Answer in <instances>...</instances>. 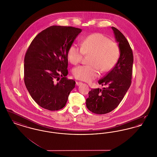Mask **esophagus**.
<instances>
[{
	"label": "esophagus",
	"mask_w": 157,
	"mask_h": 157,
	"mask_svg": "<svg viewBox=\"0 0 157 157\" xmlns=\"http://www.w3.org/2000/svg\"><path fill=\"white\" fill-rule=\"evenodd\" d=\"M81 84H82V82H76V86H79V85H81Z\"/></svg>",
	"instance_id": "1"
}]
</instances>
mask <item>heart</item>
Listing matches in <instances>:
<instances>
[{
  "mask_svg": "<svg viewBox=\"0 0 157 157\" xmlns=\"http://www.w3.org/2000/svg\"><path fill=\"white\" fill-rule=\"evenodd\" d=\"M91 55L90 64L75 67L73 75L75 78L90 82L99 75V69L106 72L115 66L119 58V48L109 38L101 33H94L84 38L81 48L75 44L71 45L67 51L69 60L74 65L79 63L83 55Z\"/></svg>",
  "mask_w": 157,
  "mask_h": 157,
  "instance_id": "obj_1",
  "label": "heart"
}]
</instances>
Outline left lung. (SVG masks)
I'll return each mask as SVG.
<instances>
[{
  "instance_id": "left-lung-1",
  "label": "left lung",
  "mask_w": 157,
  "mask_h": 157,
  "mask_svg": "<svg viewBox=\"0 0 157 157\" xmlns=\"http://www.w3.org/2000/svg\"><path fill=\"white\" fill-rule=\"evenodd\" d=\"M118 44L120 56L112 70L98 81L99 84L106 86L102 90H90L86 100L87 108L94 113L105 114L115 109L124 97L131 84L134 62L131 48L124 35L116 28L111 27Z\"/></svg>"
}]
</instances>
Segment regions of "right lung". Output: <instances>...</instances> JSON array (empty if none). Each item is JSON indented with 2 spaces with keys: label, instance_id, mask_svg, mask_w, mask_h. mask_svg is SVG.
<instances>
[{
  "label": "right lung",
  "instance_id": "add662e5",
  "mask_svg": "<svg viewBox=\"0 0 157 157\" xmlns=\"http://www.w3.org/2000/svg\"><path fill=\"white\" fill-rule=\"evenodd\" d=\"M81 32V29L71 26H51L31 42L24 59V81L40 106L58 111L67 104L75 86V81L66 78L67 51Z\"/></svg>",
  "mask_w": 157,
  "mask_h": 157
}]
</instances>
